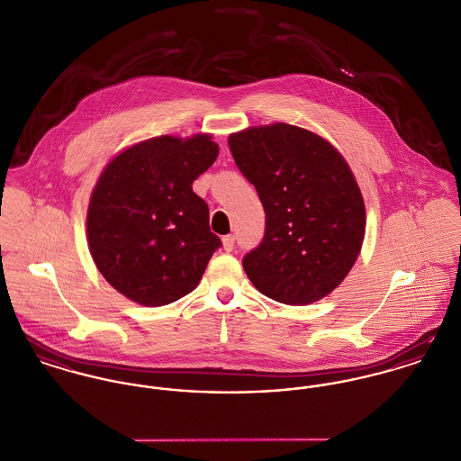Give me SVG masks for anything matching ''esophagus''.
Instances as JSON below:
<instances>
[{"instance_id": "1", "label": "esophagus", "mask_w": 461, "mask_h": 461, "mask_svg": "<svg viewBox=\"0 0 461 461\" xmlns=\"http://www.w3.org/2000/svg\"><path fill=\"white\" fill-rule=\"evenodd\" d=\"M222 248H224V250L231 252L233 248H235V237H233V235H226V237H222Z\"/></svg>"}]
</instances>
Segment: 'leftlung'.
<instances>
[{"label": "left lung", "mask_w": 461, "mask_h": 461, "mask_svg": "<svg viewBox=\"0 0 461 461\" xmlns=\"http://www.w3.org/2000/svg\"><path fill=\"white\" fill-rule=\"evenodd\" d=\"M228 145L265 211V235L242 259L250 283L287 305L330 294L365 237V203L344 158L316 133L284 122L233 133Z\"/></svg>", "instance_id": "obj_1"}]
</instances>
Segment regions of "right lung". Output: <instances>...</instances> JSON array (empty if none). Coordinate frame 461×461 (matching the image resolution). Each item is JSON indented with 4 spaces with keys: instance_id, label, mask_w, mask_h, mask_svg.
<instances>
[{
    "instance_id": "right-lung-1",
    "label": "right lung",
    "mask_w": 461,
    "mask_h": 461,
    "mask_svg": "<svg viewBox=\"0 0 461 461\" xmlns=\"http://www.w3.org/2000/svg\"><path fill=\"white\" fill-rule=\"evenodd\" d=\"M219 154L209 135H170L113 158L87 211L91 256L110 285L130 300L161 307L191 293L222 246L209 205L193 182Z\"/></svg>"
}]
</instances>
